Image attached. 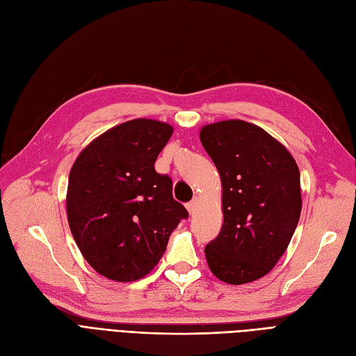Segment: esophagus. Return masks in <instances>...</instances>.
Returning <instances> with one entry per match:
<instances>
[{
  "mask_svg": "<svg viewBox=\"0 0 356 356\" xmlns=\"http://www.w3.org/2000/svg\"><path fill=\"white\" fill-rule=\"evenodd\" d=\"M196 208H197V200H196V199L191 200L190 203H187V211H188L190 213H195Z\"/></svg>",
  "mask_w": 356,
  "mask_h": 356,
  "instance_id": "34e87169",
  "label": "esophagus"
}]
</instances>
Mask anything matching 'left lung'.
Instances as JSON below:
<instances>
[{
  "mask_svg": "<svg viewBox=\"0 0 356 356\" xmlns=\"http://www.w3.org/2000/svg\"><path fill=\"white\" fill-rule=\"evenodd\" d=\"M200 143L222 186V227L204 248L220 281L242 285L267 275L284 255L301 212L300 170L288 149L243 120L203 126Z\"/></svg>",
  "mask_w": 356,
  "mask_h": 356,
  "instance_id": "obj_1",
  "label": "left lung"
}]
</instances>
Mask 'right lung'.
I'll return each instance as SVG.
<instances>
[{
    "label": "right lung",
    "instance_id": "obj_1",
    "mask_svg": "<svg viewBox=\"0 0 356 356\" xmlns=\"http://www.w3.org/2000/svg\"><path fill=\"white\" fill-rule=\"evenodd\" d=\"M174 127L149 118L114 126L86 147L70 172L67 215L83 257L117 282L144 277L187 209L154 161Z\"/></svg>",
    "mask_w": 356,
    "mask_h": 356
}]
</instances>
